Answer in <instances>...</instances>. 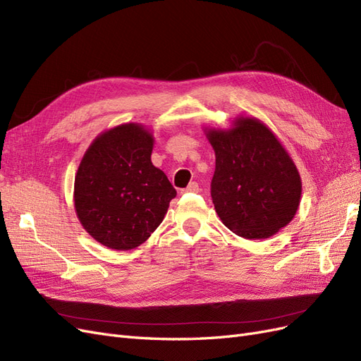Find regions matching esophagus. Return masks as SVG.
Segmentation results:
<instances>
[{
    "label": "esophagus",
    "instance_id": "esophagus-1",
    "mask_svg": "<svg viewBox=\"0 0 361 361\" xmlns=\"http://www.w3.org/2000/svg\"><path fill=\"white\" fill-rule=\"evenodd\" d=\"M200 191V187L197 182H191L187 188L183 190V192H199Z\"/></svg>",
    "mask_w": 361,
    "mask_h": 361
}]
</instances>
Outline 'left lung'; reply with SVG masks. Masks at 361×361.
<instances>
[{
  "instance_id": "left-lung-1",
  "label": "left lung",
  "mask_w": 361,
  "mask_h": 361,
  "mask_svg": "<svg viewBox=\"0 0 361 361\" xmlns=\"http://www.w3.org/2000/svg\"><path fill=\"white\" fill-rule=\"evenodd\" d=\"M215 152L211 195L223 224L245 239H267L298 211L301 176L286 147L262 120L238 116L232 125L204 126Z\"/></svg>"
}]
</instances>
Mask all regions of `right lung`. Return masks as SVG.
<instances>
[{"label": "right lung", "mask_w": 361, "mask_h": 361, "mask_svg": "<svg viewBox=\"0 0 361 361\" xmlns=\"http://www.w3.org/2000/svg\"><path fill=\"white\" fill-rule=\"evenodd\" d=\"M154 133L122 123L97 135L75 174L73 204L81 226L111 250H133L157 231L176 197L152 164Z\"/></svg>", "instance_id": "1"}]
</instances>
